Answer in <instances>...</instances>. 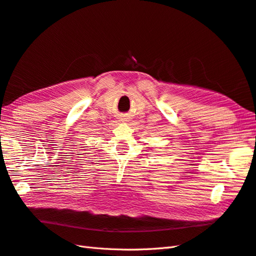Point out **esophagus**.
<instances>
[{
  "instance_id": "obj_1",
  "label": "esophagus",
  "mask_w": 256,
  "mask_h": 256,
  "mask_svg": "<svg viewBox=\"0 0 256 256\" xmlns=\"http://www.w3.org/2000/svg\"><path fill=\"white\" fill-rule=\"evenodd\" d=\"M120 121H121V122H128V121H130V118H128V116H123L120 118Z\"/></svg>"
}]
</instances>
